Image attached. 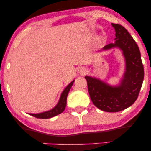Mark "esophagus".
Returning <instances> with one entry per match:
<instances>
[{
	"label": "esophagus",
	"instance_id": "1",
	"mask_svg": "<svg viewBox=\"0 0 151 151\" xmlns=\"http://www.w3.org/2000/svg\"><path fill=\"white\" fill-rule=\"evenodd\" d=\"M79 71V72H80V73H81V74L85 73V72H86V70H84V69H83V68H81Z\"/></svg>",
	"mask_w": 151,
	"mask_h": 151
}]
</instances>
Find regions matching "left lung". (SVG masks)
I'll return each instance as SVG.
<instances>
[{"label":"left lung","instance_id":"1","mask_svg":"<svg viewBox=\"0 0 151 151\" xmlns=\"http://www.w3.org/2000/svg\"><path fill=\"white\" fill-rule=\"evenodd\" d=\"M115 30V42L100 51L119 48L125 60V71L119 85L112 86L96 77L85 76L93 104L104 111L118 112L136 101L144 78V70L138 45L122 25L111 23Z\"/></svg>","mask_w":151,"mask_h":151}]
</instances>
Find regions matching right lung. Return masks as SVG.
<instances>
[{
  "label": "right lung",
  "mask_w": 151,
  "mask_h": 151,
  "mask_svg": "<svg viewBox=\"0 0 151 151\" xmlns=\"http://www.w3.org/2000/svg\"><path fill=\"white\" fill-rule=\"evenodd\" d=\"M74 81V80L71 81L70 84L66 86V88L63 90V91L61 93V96H60L58 103L57 104V105L53 109H50L49 111H47L42 112V113L29 114L32 116L37 118V119H50V118H52L55 116L59 115V114L62 113L64 111V110H65L66 104H67V95H68L69 91H70Z\"/></svg>",
  "instance_id": "1"
}]
</instances>
